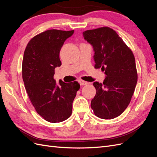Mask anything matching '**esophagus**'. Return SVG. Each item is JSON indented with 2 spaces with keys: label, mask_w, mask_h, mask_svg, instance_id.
<instances>
[{
  "label": "esophagus",
  "mask_w": 157,
  "mask_h": 157,
  "mask_svg": "<svg viewBox=\"0 0 157 157\" xmlns=\"http://www.w3.org/2000/svg\"><path fill=\"white\" fill-rule=\"evenodd\" d=\"M78 82H79V84L80 85H81V86H84V85H86V84H88V82L84 81V80H78Z\"/></svg>",
  "instance_id": "obj_1"
}]
</instances>
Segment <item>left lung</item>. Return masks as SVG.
Instances as JSON below:
<instances>
[{
    "label": "left lung",
    "instance_id": "obj_1",
    "mask_svg": "<svg viewBox=\"0 0 157 157\" xmlns=\"http://www.w3.org/2000/svg\"><path fill=\"white\" fill-rule=\"evenodd\" d=\"M92 45L95 68L105 71L103 83L94 82L96 96L91 107L103 119H113L124 111L130 102L137 81L135 58L117 33L109 27L82 33Z\"/></svg>",
    "mask_w": 157,
    "mask_h": 157
}]
</instances>
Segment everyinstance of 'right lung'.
<instances>
[{"instance_id":"obj_1","label":"right lung","mask_w":157,"mask_h":157,"mask_svg":"<svg viewBox=\"0 0 157 157\" xmlns=\"http://www.w3.org/2000/svg\"><path fill=\"white\" fill-rule=\"evenodd\" d=\"M74 31H46L29 42L23 55L22 77L36 111L46 121L60 122L71 115L73 101L80 88L78 82L57 84L55 68L61 65L59 52Z\"/></svg>"}]
</instances>
